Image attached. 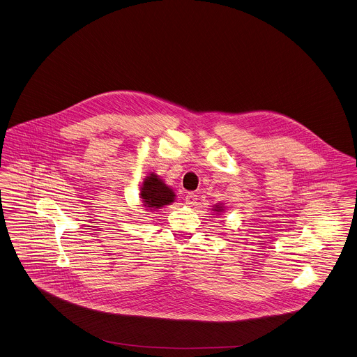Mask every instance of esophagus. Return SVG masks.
Returning <instances> with one entry per match:
<instances>
[{
	"instance_id": "34e87169",
	"label": "esophagus",
	"mask_w": 357,
	"mask_h": 357,
	"mask_svg": "<svg viewBox=\"0 0 357 357\" xmlns=\"http://www.w3.org/2000/svg\"><path fill=\"white\" fill-rule=\"evenodd\" d=\"M197 199H198V198H197V195H195L194 192H188V194H186V197H185L186 204H188V205H190V206L194 205V204H197Z\"/></svg>"
}]
</instances>
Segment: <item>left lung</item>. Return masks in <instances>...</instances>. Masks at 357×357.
Here are the masks:
<instances>
[{"label": "left lung", "mask_w": 357, "mask_h": 357, "mask_svg": "<svg viewBox=\"0 0 357 357\" xmlns=\"http://www.w3.org/2000/svg\"><path fill=\"white\" fill-rule=\"evenodd\" d=\"M212 211H213V212H216V213H221V212H224V205H222V204H219V205H215Z\"/></svg>", "instance_id": "obj_1"}]
</instances>
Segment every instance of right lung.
<instances>
[{
	"instance_id": "add662e5",
	"label": "right lung",
	"mask_w": 357,
	"mask_h": 357,
	"mask_svg": "<svg viewBox=\"0 0 357 357\" xmlns=\"http://www.w3.org/2000/svg\"><path fill=\"white\" fill-rule=\"evenodd\" d=\"M139 198L145 211H156L175 201V192L155 172L144 178L139 188Z\"/></svg>"
}]
</instances>
